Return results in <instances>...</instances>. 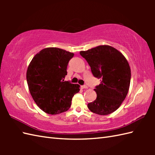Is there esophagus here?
I'll use <instances>...</instances> for the list:
<instances>
[{
    "label": "esophagus",
    "instance_id": "obj_1",
    "mask_svg": "<svg viewBox=\"0 0 155 155\" xmlns=\"http://www.w3.org/2000/svg\"><path fill=\"white\" fill-rule=\"evenodd\" d=\"M81 88H88V87L87 86V85H82V86H81Z\"/></svg>",
    "mask_w": 155,
    "mask_h": 155
}]
</instances>
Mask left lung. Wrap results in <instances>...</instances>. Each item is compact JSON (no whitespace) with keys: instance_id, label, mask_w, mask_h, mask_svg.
<instances>
[{"instance_id":"left-lung-1","label":"left lung","mask_w":155,"mask_h":155,"mask_svg":"<svg viewBox=\"0 0 155 155\" xmlns=\"http://www.w3.org/2000/svg\"><path fill=\"white\" fill-rule=\"evenodd\" d=\"M86 59L94 77L101 79V84L94 88L96 100L87 107L94 113L109 114L120 106L126 98L130 83V68L123 54L116 48L101 45L81 51Z\"/></svg>"}]
</instances>
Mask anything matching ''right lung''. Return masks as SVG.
I'll return each instance as SVG.
<instances>
[{"label": "right lung", "mask_w": 155, "mask_h": 155, "mask_svg": "<svg viewBox=\"0 0 155 155\" xmlns=\"http://www.w3.org/2000/svg\"><path fill=\"white\" fill-rule=\"evenodd\" d=\"M73 57L72 52L51 47L42 49L32 59L27 72L28 86L35 102L45 113L67 111L74 94L79 92V84L64 80Z\"/></svg>", "instance_id": "add662e5"}]
</instances>
